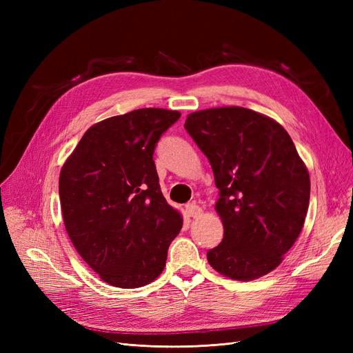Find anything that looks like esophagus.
I'll return each instance as SVG.
<instances>
[{
    "mask_svg": "<svg viewBox=\"0 0 353 353\" xmlns=\"http://www.w3.org/2000/svg\"><path fill=\"white\" fill-rule=\"evenodd\" d=\"M185 215L190 218H197L201 215V208L194 205V203H188L185 206Z\"/></svg>",
    "mask_w": 353,
    "mask_h": 353,
    "instance_id": "obj_1",
    "label": "esophagus"
}]
</instances>
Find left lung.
I'll return each instance as SVG.
<instances>
[{"label":"left lung","mask_w":353,"mask_h":353,"mask_svg":"<svg viewBox=\"0 0 353 353\" xmlns=\"http://www.w3.org/2000/svg\"><path fill=\"white\" fill-rule=\"evenodd\" d=\"M184 126L219 190L223 239L208 252L209 265L239 281L270 274L301 234L311 194L290 135L272 117L239 105L193 112Z\"/></svg>","instance_id":"8db88e82"}]
</instances>
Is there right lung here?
Wrapping results in <instances>:
<instances>
[{"mask_svg":"<svg viewBox=\"0 0 353 353\" xmlns=\"http://www.w3.org/2000/svg\"><path fill=\"white\" fill-rule=\"evenodd\" d=\"M178 110L138 109L94 123L63 163L60 206L74 249L100 279L121 288L162 274L183 228L159 185L153 153Z\"/></svg>","mask_w":353,"mask_h":353,"instance_id":"1","label":"right lung"}]
</instances>
